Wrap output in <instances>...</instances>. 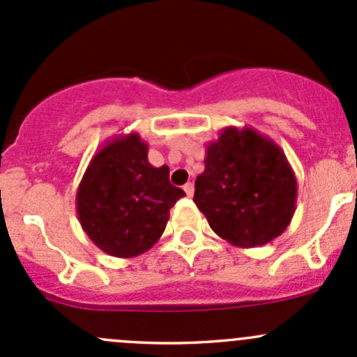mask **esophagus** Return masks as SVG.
<instances>
[{"mask_svg":"<svg viewBox=\"0 0 357 357\" xmlns=\"http://www.w3.org/2000/svg\"><path fill=\"white\" fill-rule=\"evenodd\" d=\"M183 190H185V193L188 197H193V193H195V186H193V183H186V185L183 186Z\"/></svg>","mask_w":357,"mask_h":357,"instance_id":"esophagus-1","label":"esophagus"}]
</instances>
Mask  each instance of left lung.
Wrapping results in <instances>:
<instances>
[{
	"label": "left lung",
	"mask_w": 357,
	"mask_h": 357,
	"mask_svg": "<svg viewBox=\"0 0 357 357\" xmlns=\"http://www.w3.org/2000/svg\"><path fill=\"white\" fill-rule=\"evenodd\" d=\"M297 179L285 152L252 128H225L205 150L193 202L212 231L235 247H261L290 225Z\"/></svg>",
	"instance_id": "left-lung-1"
}]
</instances>
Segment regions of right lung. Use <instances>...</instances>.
<instances>
[{
	"label": "right lung",
	"instance_id": "add662e5",
	"mask_svg": "<svg viewBox=\"0 0 357 357\" xmlns=\"http://www.w3.org/2000/svg\"><path fill=\"white\" fill-rule=\"evenodd\" d=\"M185 192L169 183V167H153L138 132L119 135L95 153L75 195L79 222L100 250L136 257L164 233L169 208Z\"/></svg>",
	"mask_w": 357,
	"mask_h": 357
}]
</instances>
